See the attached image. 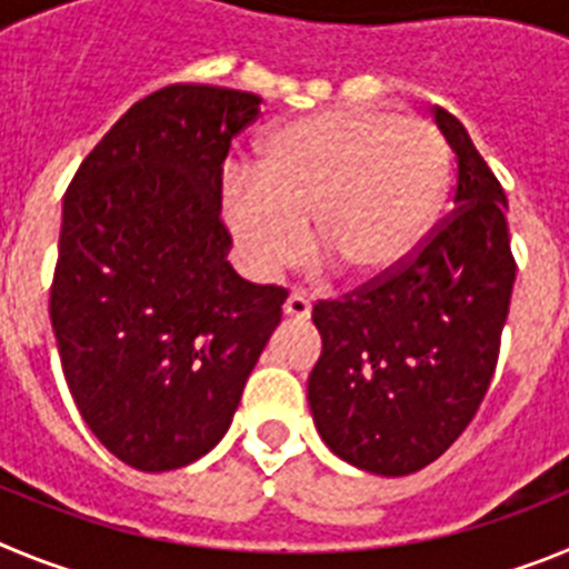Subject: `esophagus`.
Masks as SVG:
<instances>
[{
    "instance_id": "1",
    "label": "esophagus",
    "mask_w": 569,
    "mask_h": 569,
    "mask_svg": "<svg viewBox=\"0 0 569 569\" xmlns=\"http://www.w3.org/2000/svg\"><path fill=\"white\" fill-rule=\"evenodd\" d=\"M310 299L305 293H290L288 301H284V316L296 321H308L310 319Z\"/></svg>"
}]
</instances>
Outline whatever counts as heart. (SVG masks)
<instances>
[{
    "label": "heart",
    "instance_id": "obj_1",
    "mask_svg": "<svg viewBox=\"0 0 569 569\" xmlns=\"http://www.w3.org/2000/svg\"><path fill=\"white\" fill-rule=\"evenodd\" d=\"M447 190V148L430 124L336 108L270 130L253 173L228 176L224 222L248 268L270 276L301 253L310 219L316 259L356 284L413 259Z\"/></svg>",
    "mask_w": 569,
    "mask_h": 569
}]
</instances>
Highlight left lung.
I'll use <instances>...</instances> for the list:
<instances>
[{
    "label": "left lung",
    "instance_id": "8db88e82",
    "mask_svg": "<svg viewBox=\"0 0 569 569\" xmlns=\"http://www.w3.org/2000/svg\"><path fill=\"white\" fill-rule=\"evenodd\" d=\"M433 116L456 153L453 210L393 276L313 308L310 413L339 459L376 476L421 470L465 433L516 281L505 188L465 124L439 104Z\"/></svg>",
    "mask_w": 569,
    "mask_h": 569
}]
</instances>
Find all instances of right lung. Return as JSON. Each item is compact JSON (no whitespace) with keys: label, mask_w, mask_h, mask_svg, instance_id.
Returning <instances> with one entry per match:
<instances>
[{"label":"right lung","mask_w":569,"mask_h":569,"mask_svg":"<svg viewBox=\"0 0 569 569\" xmlns=\"http://www.w3.org/2000/svg\"><path fill=\"white\" fill-rule=\"evenodd\" d=\"M248 90L179 82L84 156L62 208L50 321L68 390L116 459L164 472L228 433L288 290L228 261L222 164Z\"/></svg>","instance_id":"add662e5"}]
</instances>
